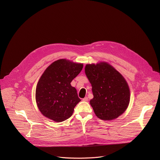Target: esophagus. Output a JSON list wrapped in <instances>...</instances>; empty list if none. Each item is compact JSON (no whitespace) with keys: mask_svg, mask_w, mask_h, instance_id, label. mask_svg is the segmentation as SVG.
<instances>
[{"mask_svg":"<svg viewBox=\"0 0 160 160\" xmlns=\"http://www.w3.org/2000/svg\"><path fill=\"white\" fill-rule=\"evenodd\" d=\"M88 98H87V97L84 98L83 99V101H88Z\"/></svg>","mask_w":160,"mask_h":160,"instance_id":"34e87169","label":"esophagus"}]
</instances>
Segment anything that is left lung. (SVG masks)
I'll return each instance as SVG.
<instances>
[{
  "label": "left lung",
  "instance_id": "1",
  "mask_svg": "<svg viewBox=\"0 0 160 160\" xmlns=\"http://www.w3.org/2000/svg\"><path fill=\"white\" fill-rule=\"evenodd\" d=\"M94 98L90 101L96 115L112 120L123 114L129 104L130 89L123 77L109 64L101 62L85 66Z\"/></svg>",
  "mask_w": 160,
  "mask_h": 160
}]
</instances>
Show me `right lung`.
I'll return each instance as SVG.
<instances>
[{
  "label": "right lung",
  "mask_w": 160,
  "mask_h": 160,
  "mask_svg": "<svg viewBox=\"0 0 160 160\" xmlns=\"http://www.w3.org/2000/svg\"><path fill=\"white\" fill-rule=\"evenodd\" d=\"M83 64L61 59L49 66L36 88L37 106L42 115L56 122L71 117L81 101L72 81L80 73Z\"/></svg>",
  "instance_id": "obj_1"
}]
</instances>
